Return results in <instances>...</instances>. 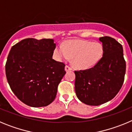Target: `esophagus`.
<instances>
[{
  "label": "esophagus",
  "instance_id": "esophagus-1",
  "mask_svg": "<svg viewBox=\"0 0 132 132\" xmlns=\"http://www.w3.org/2000/svg\"><path fill=\"white\" fill-rule=\"evenodd\" d=\"M65 70L66 71H71L72 68L71 67H70L69 66H68V65H66L65 67Z\"/></svg>",
  "mask_w": 132,
  "mask_h": 132
}]
</instances>
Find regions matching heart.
I'll return each mask as SVG.
<instances>
[{
    "mask_svg": "<svg viewBox=\"0 0 132 132\" xmlns=\"http://www.w3.org/2000/svg\"><path fill=\"white\" fill-rule=\"evenodd\" d=\"M56 59L60 61L69 60L73 57L75 67L80 69H88L96 65L103 55V47L99 43L89 41H69L65 47L59 45L54 51Z\"/></svg>",
    "mask_w": 132,
    "mask_h": 132,
    "instance_id": "obj_1",
    "label": "heart"
}]
</instances>
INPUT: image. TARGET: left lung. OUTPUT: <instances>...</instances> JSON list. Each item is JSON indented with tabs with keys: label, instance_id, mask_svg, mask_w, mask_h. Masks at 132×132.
Instances as JSON below:
<instances>
[{
	"label": "left lung",
	"instance_id": "8db88e82",
	"mask_svg": "<svg viewBox=\"0 0 132 132\" xmlns=\"http://www.w3.org/2000/svg\"><path fill=\"white\" fill-rule=\"evenodd\" d=\"M103 55L94 67L75 71V89L78 98L90 106H98L114 98L120 90L126 73L123 47L114 38H99Z\"/></svg>",
	"mask_w": 132,
	"mask_h": 132
}]
</instances>
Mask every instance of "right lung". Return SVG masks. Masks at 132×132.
Instances as JSON below:
<instances>
[{
  "label": "right lung",
  "mask_w": 132,
  "mask_h": 132,
  "mask_svg": "<svg viewBox=\"0 0 132 132\" xmlns=\"http://www.w3.org/2000/svg\"><path fill=\"white\" fill-rule=\"evenodd\" d=\"M52 39L26 38L12 47L5 65L6 76L14 94L31 107L46 106L55 98L65 65L53 59Z\"/></svg>",
  "instance_id": "1"
}]
</instances>
